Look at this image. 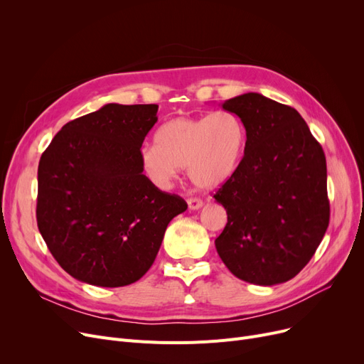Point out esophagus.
<instances>
[{
	"label": "esophagus",
	"instance_id": "obj_1",
	"mask_svg": "<svg viewBox=\"0 0 364 364\" xmlns=\"http://www.w3.org/2000/svg\"><path fill=\"white\" fill-rule=\"evenodd\" d=\"M187 205L190 209H199L203 206V200L199 198H188L187 199Z\"/></svg>",
	"mask_w": 364,
	"mask_h": 364
}]
</instances>
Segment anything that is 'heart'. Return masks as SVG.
<instances>
[{
	"instance_id": "heart-1",
	"label": "heart",
	"mask_w": 364,
	"mask_h": 364,
	"mask_svg": "<svg viewBox=\"0 0 364 364\" xmlns=\"http://www.w3.org/2000/svg\"><path fill=\"white\" fill-rule=\"evenodd\" d=\"M246 140V127L232 110L177 117L156 129V146H143L139 158L144 174L158 187H168L178 168L186 166L193 184L213 188L235 174Z\"/></svg>"
}]
</instances>
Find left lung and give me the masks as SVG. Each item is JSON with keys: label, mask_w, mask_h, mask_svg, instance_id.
<instances>
[{"label": "left lung", "mask_w": 364, "mask_h": 364, "mask_svg": "<svg viewBox=\"0 0 364 364\" xmlns=\"http://www.w3.org/2000/svg\"><path fill=\"white\" fill-rule=\"evenodd\" d=\"M223 109L242 118L247 140L239 168L214 195L227 211L217 252L240 280L288 282L313 258L329 225L324 151L291 106L246 92Z\"/></svg>", "instance_id": "1"}]
</instances>
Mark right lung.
Here are the masks:
<instances>
[{
  "label": "right lung",
  "instance_id": "right-lung-1",
  "mask_svg": "<svg viewBox=\"0 0 364 364\" xmlns=\"http://www.w3.org/2000/svg\"><path fill=\"white\" fill-rule=\"evenodd\" d=\"M158 107L109 103L68 122L40 159L38 228L54 259L84 283L119 288L141 279L169 221L187 209L140 165Z\"/></svg>",
  "mask_w": 364,
  "mask_h": 364
}]
</instances>
